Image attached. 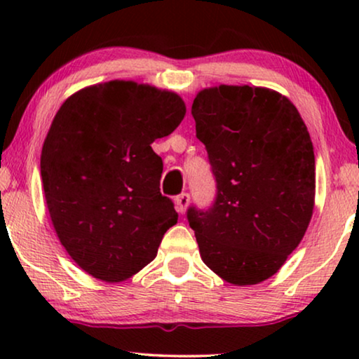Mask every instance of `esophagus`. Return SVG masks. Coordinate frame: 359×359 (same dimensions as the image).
<instances>
[{"label": "esophagus", "instance_id": "34e87169", "mask_svg": "<svg viewBox=\"0 0 359 359\" xmlns=\"http://www.w3.org/2000/svg\"><path fill=\"white\" fill-rule=\"evenodd\" d=\"M175 204H176V210H178L180 214H184L186 209H188V205H189V194L181 193L180 196H176Z\"/></svg>", "mask_w": 359, "mask_h": 359}]
</instances>
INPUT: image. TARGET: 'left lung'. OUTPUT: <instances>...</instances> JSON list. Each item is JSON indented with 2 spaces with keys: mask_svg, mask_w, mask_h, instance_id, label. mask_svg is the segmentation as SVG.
I'll use <instances>...</instances> for the list:
<instances>
[{
  "mask_svg": "<svg viewBox=\"0 0 359 359\" xmlns=\"http://www.w3.org/2000/svg\"><path fill=\"white\" fill-rule=\"evenodd\" d=\"M196 137L215 178L209 209H188L203 262L235 286L271 278L297 248L316 198V156L296 106L268 88H208Z\"/></svg>",
  "mask_w": 359,
  "mask_h": 359,
  "instance_id": "8db88e82",
  "label": "left lung"
}]
</instances>
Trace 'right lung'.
<instances>
[{
    "instance_id": "right-lung-1",
    "label": "right lung",
    "mask_w": 359,
    "mask_h": 359,
    "mask_svg": "<svg viewBox=\"0 0 359 359\" xmlns=\"http://www.w3.org/2000/svg\"><path fill=\"white\" fill-rule=\"evenodd\" d=\"M184 114L176 93L114 80L75 93L53 117L41 155L43 194L60 243L91 276H134L178 222L160 193L163 161L151 144Z\"/></svg>"
}]
</instances>
